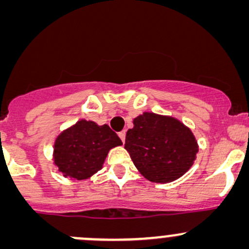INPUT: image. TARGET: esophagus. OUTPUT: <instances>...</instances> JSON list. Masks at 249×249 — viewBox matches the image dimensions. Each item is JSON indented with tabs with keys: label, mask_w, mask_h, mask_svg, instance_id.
<instances>
[{
	"label": "esophagus",
	"mask_w": 249,
	"mask_h": 249,
	"mask_svg": "<svg viewBox=\"0 0 249 249\" xmlns=\"http://www.w3.org/2000/svg\"><path fill=\"white\" fill-rule=\"evenodd\" d=\"M118 136H119V138L122 139V142H125V136H126V131H125V130L121 131V132L118 133Z\"/></svg>",
	"instance_id": "obj_1"
}]
</instances>
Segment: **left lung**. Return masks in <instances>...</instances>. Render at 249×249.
Segmentation results:
<instances>
[{"label":"left lung","instance_id":"8db88e82","mask_svg":"<svg viewBox=\"0 0 249 249\" xmlns=\"http://www.w3.org/2000/svg\"><path fill=\"white\" fill-rule=\"evenodd\" d=\"M125 148L147 180L170 182L190 170L198 144L190 128L172 117L144 112L126 132Z\"/></svg>","mask_w":249,"mask_h":249}]
</instances>
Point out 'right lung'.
Wrapping results in <instances>:
<instances>
[{"instance_id":"right-lung-1","label":"right lung","mask_w":249,"mask_h":249,"mask_svg":"<svg viewBox=\"0 0 249 249\" xmlns=\"http://www.w3.org/2000/svg\"><path fill=\"white\" fill-rule=\"evenodd\" d=\"M122 145V141L107 124L77 122L57 137L53 161L59 172L72 179H88L102 168L107 152Z\"/></svg>"}]
</instances>
